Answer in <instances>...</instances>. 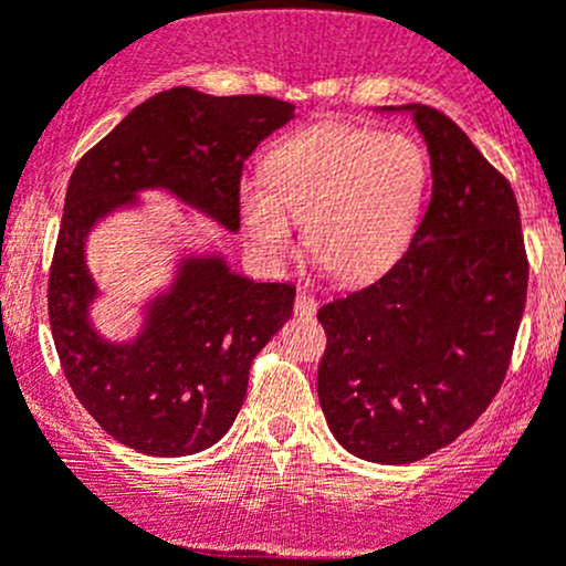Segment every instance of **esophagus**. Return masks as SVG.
<instances>
[{
    "instance_id": "34e87169",
    "label": "esophagus",
    "mask_w": 566,
    "mask_h": 566,
    "mask_svg": "<svg viewBox=\"0 0 566 566\" xmlns=\"http://www.w3.org/2000/svg\"><path fill=\"white\" fill-rule=\"evenodd\" d=\"M295 314L303 316V319H312V316L316 314V301L306 293V290H301L295 297Z\"/></svg>"
}]
</instances>
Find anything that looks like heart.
<instances>
[{
	"instance_id": "heart-1",
	"label": "heart",
	"mask_w": 566,
	"mask_h": 566,
	"mask_svg": "<svg viewBox=\"0 0 566 566\" xmlns=\"http://www.w3.org/2000/svg\"><path fill=\"white\" fill-rule=\"evenodd\" d=\"M430 188V155L413 136L308 126L273 147L265 177L241 179L239 209L265 265L295 252V222H306L322 269L340 282H368L408 252Z\"/></svg>"
}]
</instances>
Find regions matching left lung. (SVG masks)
I'll use <instances>...</instances> for the list:
<instances>
[{
    "label": "left lung",
    "instance_id": "8db88e82",
    "mask_svg": "<svg viewBox=\"0 0 566 566\" xmlns=\"http://www.w3.org/2000/svg\"><path fill=\"white\" fill-rule=\"evenodd\" d=\"M408 112L432 164V198L408 252L374 284L333 297L316 392L346 451L411 464L486 411L505 378L530 263L507 179L427 104Z\"/></svg>",
    "mask_w": 566,
    "mask_h": 566
}]
</instances>
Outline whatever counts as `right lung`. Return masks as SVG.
Segmentation results:
<instances>
[{
    "instance_id": "obj_1",
    "label": "right lung",
    "mask_w": 566,
    "mask_h": 566,
    "mask_svg": "<svg viewBox=\"0 0 566 566\" xmlns=\"http://www.w3.org/2000/svg\"><path fill=\"white\" fill-rule=\"evenodd\" d=\"M295 117L271 96L155 93L80 158L66 188L48 308L66 381L117 443L150 457H188L222 438L247 397L254 354L293 316L295 287L235 273L217 247H182L171 276L139 306L132 338L93 322L102 287L91 233L142 212L150 190L239 233V185L254 147Z\"/></svg>"
}]
</instances>
